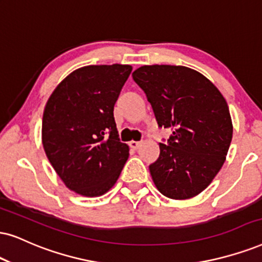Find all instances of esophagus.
<instances>
[{"instance_id": "1", "label": "esophagus", "mask_w": 262, "mask_h": 262, "mask_svg": "<svg viewBox=\"0 0 262 262\" xmlns=\"http://www.w3.org/2000/svg\"><path fill=\"white\" fill-rule=\"evenodd\" d=\"M142 145V141H134L132 140L130 142H129V146H130L132 148H134V150H138L139 147H140Z\"/></svg>"}]
</instances>
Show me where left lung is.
I'll use <instances>...</instances> for the list:
<instances>
[{
  "label": "left lung",
  "mask_w": 262,
  "mask_h": 262,
  "mask_svg": "<svg viewBox=\"0 0 262 262\" xmlns=\"http://www.w3.org/2000/svg\"><path fill=\"white\" fill-rule=\"evenodd\" d=\"M132 76L158 127L173 130L150 164L156 187L173 200L197 196L219 173L232 140L226 100L209 79L185 66L145 65Z\"/></svg>",
  "instance_id": "obj_1"
}]
</instances>
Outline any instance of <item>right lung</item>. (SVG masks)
Returning a JSON list of instances; mask_svg holds the SVG:
<instances>
[{
    "label": "right lung",
    "mask_w": 262,
    "mask_h": 262,
    "mask_svg": "<svg viewBox=\"0 0 262 262\" xmlns=\"http://www.w3.org/2000/svg\"><path fill=\"white\" fill-rule=\"evenodd\" d=\"M130 65H89L59 83L43 112L42 144L49 162L76 193L104 194L114 186L128 160L114 106Z\"/></svg>",
    "instance_id": "1"
}]
</instances>
